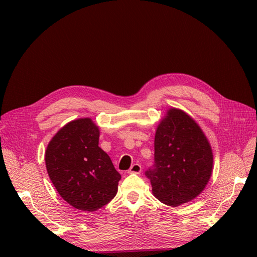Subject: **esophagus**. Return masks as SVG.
<instances>
[{"label": "esophagus", "mask_w": 257, "mask_h": 257, "mask_svg": "<svg viewBox=\"0 0 257 257\" xmlns=\"http://www.w3.org/2000/svg\"><path fill=\"white\" fill-rule=\"evenodd\" d=\"M142 173V166L139 164H133L131 168L127 170V174H141Z\"/></svg>", "instance_id": "obj_1"}]
</instances>
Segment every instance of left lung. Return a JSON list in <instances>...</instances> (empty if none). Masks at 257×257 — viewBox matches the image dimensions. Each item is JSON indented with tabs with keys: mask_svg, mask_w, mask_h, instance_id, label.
Returning a JSON list of instances; mask_svg holds the SVG:
<instances>
[{
	"mask_svg": "<svg viewBox=\"0 0 257 257\" xmlns=\"http://www.w3.org/2000/svg\"><path fill=\"white\" fill-rule=\"evenodd\" d=\"M154 168L146 172L152 193L172 207L203 192L213 170V153L203 130L191 115L169 108L154 137Z\"/></svg>",
	"mask_w": 257,
	"mask_h": 257,
	"instance_id": "left-lung-1",
	"label": "left lung"
}]
</instances>
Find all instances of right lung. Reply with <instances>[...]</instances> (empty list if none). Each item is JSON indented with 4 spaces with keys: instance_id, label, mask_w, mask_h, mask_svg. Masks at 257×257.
Returning <instances> with one entry per match:
<instances>
[{
    "instance_id": "obj_1",
    "label": "right lung",
    "mask_w": 257,
    "mask_h": 257,
    "mask_svg": "<svg viewBox=\"0 0 257 257\" xmlns=\"http://www.w3.org/2000/svg\"><path fill=\"white\" fill-rule=\"evenodd\" d=\"M99 128L90 118L60 128L45 152L47 173L66 203L81 211H96L115 196L121 175L98 147Z\"/></svg>"
}]
</instances>
